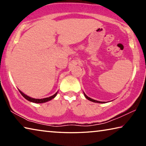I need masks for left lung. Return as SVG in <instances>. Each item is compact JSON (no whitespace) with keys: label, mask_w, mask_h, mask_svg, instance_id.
Returning a JSON list of instances; mask_svg holds the SVG:
<instances>
[{"label":"left lung","mask_w":146,"mask_h":146,"mask_svg":"<svg viewBox=\"0 0 146 146\" xmlns=\"http://www.w3.org/2000/svg\"><path fill=\"white\" fill-rule=\"evenodd\" d=\"M84 94L85 97H86V98H87L88 100L91 101V102H97V103H105V102H100V101H98V100H94V99H92V98H90V97H88V96L86 95L84 93Z\"/></svg>","instance_id":"left-lung-1"}]
</instances>
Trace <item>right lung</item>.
<instances>
[{"mask_svg": "<svg viewBox=\"0 0 146 146\" xmlns=\"http://www.w3.org/2000/svg\"><path fill=\"white\" fill-rule=\"evenodd\" d=\"M19 92L21 93V95H23V97L25 98L26 100H28V101H30V102H31L37 103V104L46 102H48V101L51 100V99H53V98H54L56 97V94H57V93H58V92H56L55 94H54L53 96H51V97H47V98H41V99H38V98H33L29 97H28V95H26L24 93H23L21 91H20L19 90Z\"/></svg>", "mask_w": 146, "mask_h": 146, "instance_id": "obj_1", "label": "right lung"}]
</instances>
